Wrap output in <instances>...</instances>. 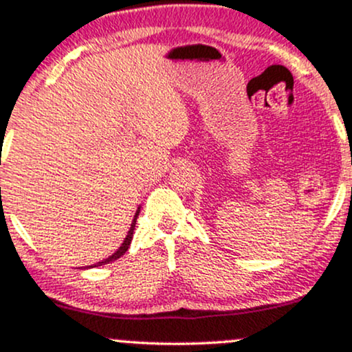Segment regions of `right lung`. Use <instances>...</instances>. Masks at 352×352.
<instances>
[{"mask_svg": "<svg viewBox=\"0 0 352 352\" xmlns=\"http://www.w3.org/2000/svg\"><path fill=\"white\" fill-rule=\"evenodd\" d=\"M138 214H140V207L137 208V212H135V215H133V220H132V226H130V229H129V234H126V237H125V241L122 242V245L118 247L117 250H115L113 254H111L110 257H107V258H103L102 262H96V264H94V265H90V267H98V265H105V264H110V262H113V261H117V258H120L123 256V254L126 252V250H129V247H130V244H132V239H133V230H135V222H137V217H138Z\"/></svg>", "mask_w": 352, "mask_h": 352, "instance_id": "obj_1", "label": "right lung"}]
</instances>
